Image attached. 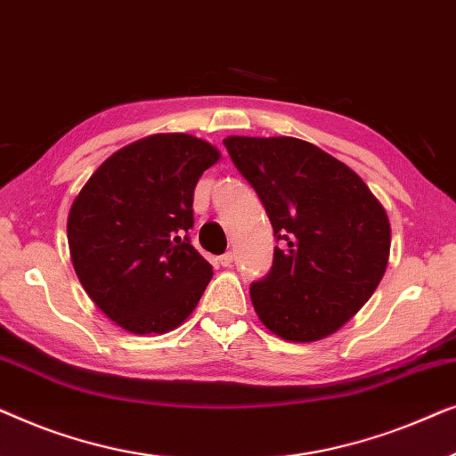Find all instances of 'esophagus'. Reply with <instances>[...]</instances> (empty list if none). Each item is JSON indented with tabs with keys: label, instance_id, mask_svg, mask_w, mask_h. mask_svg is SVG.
Here are the masks:
<instances>
[{
	"label": "esophagus",
	"instance_id": "obj_1",
	"mask_svg": "<svg viewBox=\"0 0 456 456\" xmlns=\"http://www.w3.org/2000/svg\"><path fill=\"white\" fill-rule=\"evenodd\" d=\"M232 261H234V253H232V251L224 253L222 257H220V264H222L224 267H230V265H232Z\"/></svg>",
	"mask_w": 456,
	"mask_h": 456
}]
</instances>
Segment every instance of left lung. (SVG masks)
<instances>
[{
	"label": "left lung",
	"mask_w": 456,
	"mask_h": 456,
	"mask_svg": "<svg viewBox=\"0 0 456 456\" xmlns=\"http://www.w3.org/2000/svg\"><path fill=\"white\" fill-rule=\"evenodd\" d=\"M230 159L264 203L273 264L251 284L259 320L280 338L334 334L378 289L390 255L382 203L351 167L292 136H228Z\"/></svg>",
	"instance_id": "left-lung-1"
}]
</instances>
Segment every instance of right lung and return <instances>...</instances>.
Returning a JSON list of instances; mask_svg holds the SVG:
<instances>
[{
  "label": "right lung",
  "mask_w": 456,
  "mask_h": 456,
  "mask_svg": "<svg viewBox=\"0 0 456 456\" xmlns=\"http://www.w3.org/2000/svg\"><path fill=\"white\" fill-rule=\"evenodd\" d=\"M220 159L191 134L130 142L74 199L68 247L93 303L133 334L178 328L208 289L211 265L191 245L192 192Z\"/></svg>",
  "instance_id": "obj_1"
}]
</instances>
